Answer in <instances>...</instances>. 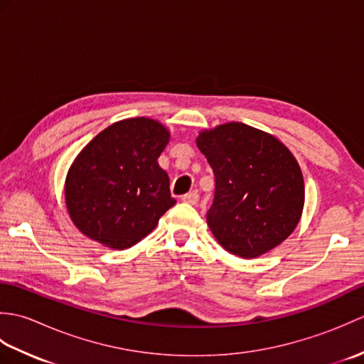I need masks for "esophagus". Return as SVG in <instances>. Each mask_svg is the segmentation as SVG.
<instances>
[{"label":"esophagus","mask_w":364,"mask_h":364,"mask_svg":"<svg viewBox=\"0 0 364 364\" xmlns=\"http://www.w3.org/2000/svg\"><path fill=\"white\" fill-rule=\"evenodd\" d=\"M181 200L184 203H189V205H197L198 203V194L197 192H189V194L183 196Z\"/></svg>","instance_id":"1"}]
</instances>
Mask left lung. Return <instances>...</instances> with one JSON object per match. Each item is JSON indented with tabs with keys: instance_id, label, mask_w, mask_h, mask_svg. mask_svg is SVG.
Listing matches in <instances>:
<instances>
[{
	"instance_id": "1",
	"label": "left lung",
	"mask_w": 364,
	"mask_h": 364,
	"mask_svg": "<svg viewBox=\"0 0 364 364\" xmlns=\"http://www.w3.org/2000/svg\"><path fill=\"white\" fill-rule=\"evenodd\" d=\"M196 142L214 172L206 222L223 249L252 259L288 239L305 205L304 176L288 146L241 122L200 131Z\"/></svg>"
}]
</instances>
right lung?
Instances as JSON below:
<instances>
[{
	"label": "right lung",
	"instance_id": "add662e5",
	"mask_svg": "<svg viewBox=\"0 0 364 364\" xmlns=\"http://www.w3.org/2000/svg\"><path fill=\"white\" fill-rule=\"evenodd\" d=\"M170 141L161 122L134 117L105 128L78 153L65 176L73 225L112 250L129 249L156 228L176 200L158 158Z\"/></svg>",
	"mask_w": 364,
	"mask_h": 364
}]
</instances>
